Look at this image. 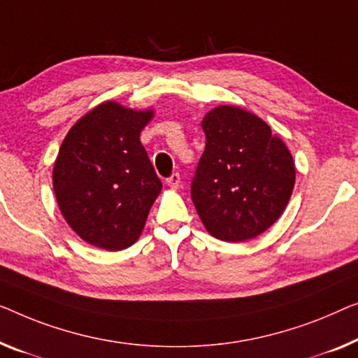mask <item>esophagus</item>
<instances>
[{"instance_id":"34e87169","label":"esophagus","mask_w":358,"mask_h":358,"mask_svg":"<svg viewBox=\"0 0 358 358\" xmlns=\"http://www.w3.org/2000/svg\"><path fill=\"white\" fill-rule=\"evenodd\" d=\"M165 181H167V185L170 186V188L177 189L180 186V173H172Z\"/></svg>"}]
</instances>
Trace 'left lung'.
<instances>
[{"instance_id":"8db88e82","label":"left lung","mask_w":358,"mask_h":358,"mask_svg":"<svg viewBox=\"0 0 358 358\" xmlns=\"http://www.w3.org/2000/svg\"><path fill=\"white\" fill-rule=\"evenodd\" d=\"M206 149L191 199L206 230L228 243L246 241L278 220L296 181L289 149L257 115L218 106L202 120Z\"/></svg>"}]
</instances>
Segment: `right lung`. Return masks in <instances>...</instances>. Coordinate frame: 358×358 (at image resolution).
<instances>
[{
	"mask_svg": "<svg viewBox=\"0 0 358 358\" xmlns=\"http://www.w3.org/2000/svg\"><path fill=\"white\" fill-rule=\"evenodd\" d=\"M154 112L114 101L96 106L64 138L52 186L66 222L106 250L130 248L162 189L140 133Z\"/></svg>",
	"mask_w": 358,
	"mask_h": 358,
	"instance_id": "add662e5",
	"label": "right lung"
}]
</instances>
